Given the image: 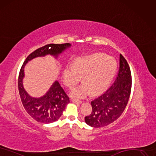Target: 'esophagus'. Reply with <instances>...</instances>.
<instances>
[{"instance_id": "34e87169", "label": "esophagus", "mask_w": 156, "mask_h": 156, "mask_svg": "<svg viewBox=\"0 0 156 156\" xmlns=\"http://www.w3.org/2000/svg\"><path fill=\"white\" fill-rule=\"evenodd\" d=\"M72 101L74 103H76V104H81L82 103V101H80L78 100H73Z\"/></svg>"}]
</instances>
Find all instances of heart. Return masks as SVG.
Instances as JSON below:
<instances>
[{
  "mask_svg": "<svg viewBox=\"0 0 156 156\" xmlns=\"http://www.w3.org/2000/svg\"><path fill=\"white\" fill-rule=\"evenodd\" d=\"M117 69L114 58L103 53H94L79 57L74 64L69 63L63 69V81L68 87L76 85L83 76V83L74 88L70 95L83 98L90 93L97 94L104 91L114 78Z\"/></svg>",
  "mask_w": 156,
  "mask_h": 156,
  "instance_id": "heart-1",
  "label": "heart"
}]
</instances>
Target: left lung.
<instances>
[{"label":"left lung","mask_w":156,"mask_h":156,"mask_svg":"<svg viewBox=\"0 0 156 156\" xmlns=\"http://www.w3.org/2000/svg\"><path fill=\"white\" fill-rule=\"evenodd\" d=\"M132 87L131 72L127 62L119 55V69L114 83L105 93L91 101L92 112L85 118V123L99 128L116 121L124 111Z\"/></svg>","instance_id":"obj_1"}]
</instances>
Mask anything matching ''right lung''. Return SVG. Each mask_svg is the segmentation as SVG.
Masks as SVG:
<instances>
[{
	"label": "right lung",
	"mask_w": 156,
	"mask_h": 156,
	"mask_svg": "<svg viewBox=\"0 0 156 156\" xmlns=\"http://www.w3.org/2000/svg\"><path fill=\"white\" fill-rule=\"evenodd\" d=\"M71 44H51L37 49L29 55L20 69L19 76V90L22 103L25 110L33 119L42 123H51L58 119L66 105L69 103V97L56 80L49 89L41 97L34 98L29 94L24 87V68L29 61L37 57H44L48 55L55 56L56 59Z\"/></svg>",
	"instance_id": "right-lung-1"
}]
</instances>
